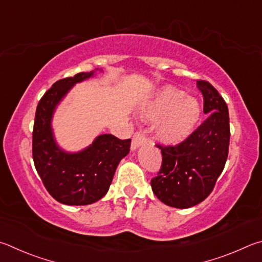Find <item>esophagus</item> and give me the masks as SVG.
Listing matches in <instances>:
<instances>
[{
  "instance_id": "esophagus-1",
  "label": "esophagus",
  "mask_w": 262,
  "mask_h": 262,
  "mask_svg": "<svg viewBox=\"0 0 262 262\" xmlns=\"http://www.w3.org/2000/svg\"><path fill=\"white\" fill-rule=\"evenodd\" d=\"M146 143V135L144 130H140L136 132L134 135H133V140H132V149L135 150L137 147L143 145Z\"/></svg>"
}]
</instances>
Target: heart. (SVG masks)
Wrapping results in <instances>:
<instances>
[{
    "mask_svg": "<svg viewBox=\"0 0 262 262\" xmlns=\"http://www.w3.org/2000/svg\"><path fill=\"white\" fill-rule=\"evenodd\" d=\"M184 96L179 89L165 87L142 111L146 119L163 117L157 127V136L164 143L175 144L187 139L201 116L196 99Z\"/></svg>",
    "mask_w": 262,
    "mask_h": 262,
    "instance_id": "heart-1",
    "label": "heart"
}]
</instances>
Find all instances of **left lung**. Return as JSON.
Listing matches in <instances>:
<instances>
[{
  "instance_id": "1",
  "label": "left lung",
  "mask_w": 262,
  "mask_h": 262,
  "mask_svg": "<svg viewBox=\"0 0 262 262\" xmlns=\"http://www.w3.org/2000/svg\"><path fill=\"white\" fill-rule=\"evenodd\" d=\"M207 118L175 145L157 144L163 161L151 180L152 191L172 207L188 208L206 199L215 187L229 152V113L225 99L205 80H197Z\"/></svg>"
}]
</instances>
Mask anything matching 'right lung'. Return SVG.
<instances>
[{
	"mask_svg": "<svg viewBox=\"0 0 262 262\" xmlns=\"http://www.w3.org/2000/svg\"><path fill=\"white\" fill-rule=\"evenodd\" d=\"M93 74L81 72L56 81L35 112L32 139L35 168L47 191L65 205H88L105 196L118 164L130 149V139L119 140L111 134L98 136L78 154H66L56 145L50 127L52 112L74 83Z\"/></svg>",
	"mask_w": 262,
	"mask_h": 262,
	"instance_id": "1",
	"label": "right lung"
}]
</instances>
